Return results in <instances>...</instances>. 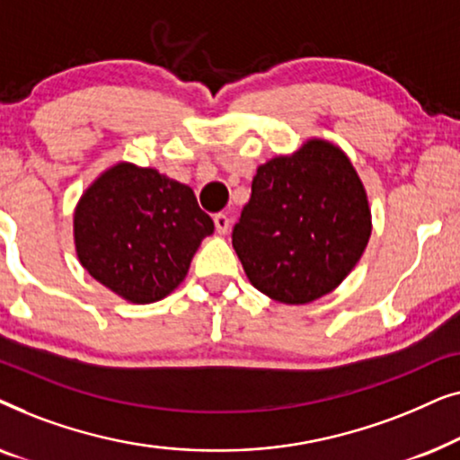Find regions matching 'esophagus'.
<instances>
[{"mask_svg": "<svg viewBox=\"0 0 460 460\" xmlns=\"http://www.w3.org/2000/svg\"><path fill=\"white\" fill-rule=\"evenodd\" d=\"M213 222H216L217 234H226V232L230 230V217L226 216V213H217V216L213 217Z\"/></svg>", "mask_w": 460, "mask_h": 460, "instance_id": "1", "label": "esophagus"}]
</instances>
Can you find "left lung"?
I'll list each match as a JSON object with an SVG mask.
<instances>
[{
	"mask_svg": "<svg viewBox=\"0 0 460 460\" xmlns=\"http://www.w3.org/2000/svg\"><path fill=\"white\" fill-rule=\"evenodd\" d=\"M370 230L367 190L348 155L314 137L257 167L232 247L257 291L301 305L341 285Z\"/></svg>",
	"mask_w": 460,
	"mask_h": 460,
	"instance_id": "obj_1",
	"label": "left lung"
}]
</instances>
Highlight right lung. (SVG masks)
Here are the masks:
<instances>
[{
  "label": "right lung",
  "mask_w": 460,
  "mask_h": 460,
  "mask_svg": "<svg viewBox=\"0 0 460 460\" xmlns=\"http://www.w3.org/2000/svg\"><path fill=\"white\" fill-rule=\"evenodd\" d=\"M73 234L81 266L119 297L144 305L186 279L213 219L190 186L123 161L79 199Z\"/></svg>",
  "instance_id": "1"
}]
</instances>
